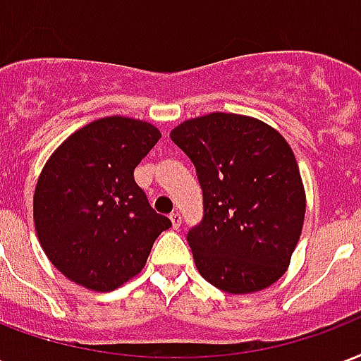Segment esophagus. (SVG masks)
I'll use <instances>...</instances> for the list:
<instances>
[{
	"mask_svg": "<svg viewBox=\"0 0 361 361\" xmlns=\"http://www.w3.org/2000/svg\"><path fill=\"white\" fill-rule=\"evenodd\" d=\"M170 221H172V227H174V229H180L181 227V216L178 214V212L170 214Z\"/></svg>",
	"mask_w": 361,
	"mask_h": 361,
	"instance_id": "esophagus-1",
	"label": "esophagus"
}]
</instances>
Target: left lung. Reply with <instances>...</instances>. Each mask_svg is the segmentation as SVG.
Returning a JSON list of instances; mask_svg holds the SVG:
<instances>
[{
	"mask_svg": "<svg viewBox=\"0 0 361 361\" xmlns=\"http://www.w3.org/2000/svg\"><path fill=\"white\" fill-rule=\"evenodd\" d=\"M170 137L191 159L202 189V219L187 233L202 279L235 295L274 284L290 267L305 219L288 142L235 114L185 121Z\"/></svg>",
	"mask_w": 361,
	"mask_h": 361,
	"instance_id": "8db88e82",
	"label": "left lung"
}]
</instances>
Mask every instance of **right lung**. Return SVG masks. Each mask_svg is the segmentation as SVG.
<instances>
[{"label": "right lung", "mask_w": 361, "mask_h": 361, "mask_svg": "<svg viewBox=\"0 0 361 361\" xmlns=\"http://www.w3.org/2000/svg\"><path fill=\"white\" fill-rule=\"evenodd\" d=\"M159 140L149 123L106 117L71 134L47 161L34 221L43 252L64 276L114 291L144 269L157 236L172 227L134 180Z\"/></svg>", "instance_id": "1"}]
</instances>
